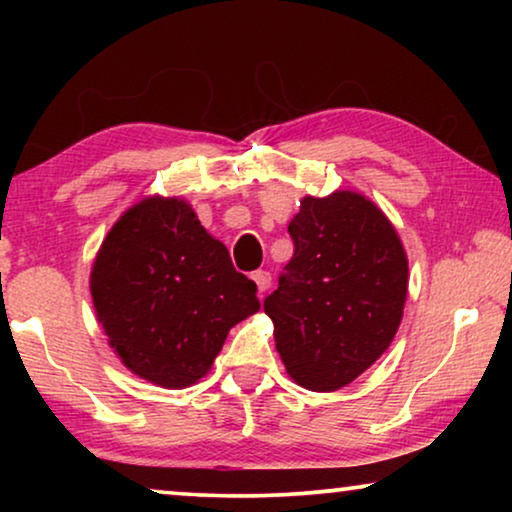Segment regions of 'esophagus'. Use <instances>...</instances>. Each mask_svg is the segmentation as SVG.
<instances>
[{"instance_id": "34e87169", "label": "esophagus", "mask_w": 512, "mask_h": 512, "mask_svg": "<svg viewBox=\"0 0 512 512\" xmlns=\"http://www.w3.org/2000/svg\"><path fill=\"white\" fill-rule=\"evenodd\" d=\"M251 279H254V282H256L258 293H265V291L270 289V284H272V277H270L268 270H256L254 275H251Z\"/></svg>"}]
</instances>
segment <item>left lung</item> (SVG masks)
<instances>
[{
  "instance_id": "obj_1",
  "label": "left lung",
  "mask_w": 512,
  "mask_h": 512,
  "mask_svg": "<svg viewBox=\"0 0 512 512\" xmlns=\"http://www.w3.org/2000/svg\"><path fill=\"white\" fill-rule=\"evenodd\" d=\"M289 233L296 251L263 310L286 375L310 391H338L394 340L408 254L387 214L356 191L305 195Z\"/></svg>"
}]
</instances>
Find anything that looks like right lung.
<instances>
[{
  "mask_svg": "<svg viewBox=\"0 0 512 512\" xmlns=\"http://www.w3.org/2000/svg\"><path fill=\"white\" fill-rule=\"evenodd\" d=\"M256 284L184 198L149 195L125 209L90 268V296L109 347L163 389L202 380L228 331L261 310Z\"/></svg>",
  "mask_w": 512,
  "mask_h": 512,
  "instance_id": "obj_1",
  "label": "right lung"
}]
</instances>
